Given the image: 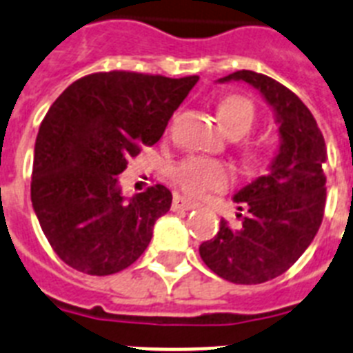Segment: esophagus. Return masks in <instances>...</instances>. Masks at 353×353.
<instances>
[{"mask_svg":"<svg viewBox=\"0 0 353 353\" xmlns=\"http://www.w3.org/2000/svg\"><path fill=\"white\" fill-rule=\"evenodd\" d=\"M197 203L192 201V199H188V197H181L177 196L174 197V203H172V208L174 210H192V208H197Z\"/></svg>","mask_w":353,"mask_h":353,"instance_id":"esophagus-1","label":"esophagus"}]
</instances>
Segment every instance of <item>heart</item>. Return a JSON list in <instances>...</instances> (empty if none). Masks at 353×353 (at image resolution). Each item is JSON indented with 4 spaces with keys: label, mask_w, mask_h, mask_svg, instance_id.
Wrapping results in <instances>:
<instances>
[{
    "label": "heart",
    "mask_w": 353,
    "mask_h": 353,
    "mask_svg": "<svg viewBox=\"0 0 353 353\" xmlns=\"http://www.w3.org/2000/svg\"><path fill=\"white\" fill-rule=\"evenodd\" d=\"M256 117L250 99L241 96L226 97L219 107V121L228 134L245 136ZM176 181L190 196H203L206 192L223 190L232 181L230 168L214 159L190 157L176 170Z\"/></svg>",
    "instance_id": "heart-1"
}]
</instances>
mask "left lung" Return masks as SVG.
I'll list each match as a JSON object with an SVG mask.
<instances>
[{
    "label": "left lung",
    "instance_id": "left-lung-1",
    "mask_svg": "<svg viewBox=\"0 0 353 353\" xmlns=\"http://www.w3.org/2000/svg\"><path fill=\"white\" fill-rule=\"evenodd\" d=\"M219 83L245 81L259 90L279 125V148L265 176L236 192L246 217L239 228L223 219L199 256L214 274L236 285H259L285 274L314 241L326 201L325 137L306 105L265 74L237 70ZM241 216V214H239Z\"/></svg>",
    "mask_w": 353,
    "mask_h": 353
}]
</instances>
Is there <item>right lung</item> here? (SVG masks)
Here are the masks:
<instances>
[{
	"instance_id": "add662e5",
	"label": "right lung",
	"mask_w": 353,
	"mask_h": 353,
	"mask_svg": "<svg viewBox=\"0 0 353 353\" xmlns=\"http://www.w3.org/2000/svg\"><path fill=\"white\" fill-rule=\"evenodd\" d=\"M197 79L97 72L74 81L48 108L34 147L30 199L43 234L68 266L110 276L147 250L172 194L156 185L125 197L117 176L161 139Z\"/></svg>"
}]
</instances>
